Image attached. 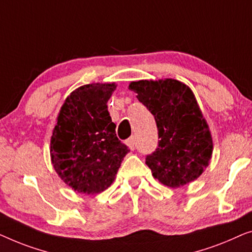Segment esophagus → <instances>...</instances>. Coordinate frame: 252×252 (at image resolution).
<instances>
[{"mask_svg":"<svg viewBox=\"0 0 252 252\" xmlns=\"http://www.w3.org/2000/svg\"><path fill=\"white\" fill-rule=\"evenodd\" d=\"M126 143L127 146H129L130 150L133 151L134 148H136V139H134V137H130L129 139L126 141Z\"/></svg>","mask_w":252,"mask_h":252,"instance_id":"1","label":"esophagus"}]
</instances>
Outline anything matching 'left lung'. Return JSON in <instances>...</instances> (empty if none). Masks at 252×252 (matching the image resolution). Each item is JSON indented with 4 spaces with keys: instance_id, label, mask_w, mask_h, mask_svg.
Instances as JSON below:
<instances>
[{
    "instance_id": "1",
    "label": "left lung",
    "mask_w": 252,
    "mask_h": 252,
    "mask_svg": "<svg viewBox=\"0 0 252 252\" xmlns=\"http://www.w3.org/2000/svg\"><path fill=\"white\" fill-rule=\"evenodd\" d=\"M153 114L158 148L146 164L163 185L180 187L203 172L212 154V138L192 90L177 80L138 81L129 86Z\"/></svg>"
}]
</instances>
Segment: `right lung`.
<instances>
[{
    "label": "right lung",
    "instance_id": "1",
    "mask_svg": "<svg viewBox=\"0 0 252 252\" xmlns=\"http://www.w3.org/2000/svg\"><path fill=\"white\" fill-rule=\"evenodd\" d=\"M115 83L73 91L60 109L51 137V161L60 178L79 193L97 194L114 182L129 147L119 140L107 101Z\"/></svg>",
    "mask_w": 252,
    "mask_h": 252
}]
</instances>
